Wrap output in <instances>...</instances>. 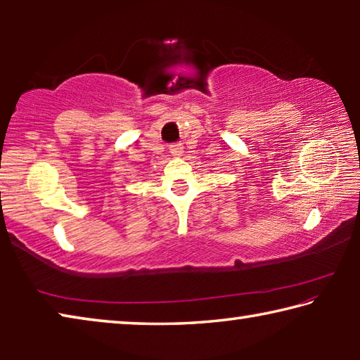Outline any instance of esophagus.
<instances>
[{
  "mask_svg": "<svg viewBox=\"0 0 360 360\" xmlns=\"http://www.w3.org/2000/svg\"><path fill=\"white\" fill-rule=\"evenodd\" d=\"M169 152H172L173 155H181L182 152H184V148H182L181 143H174L169 146Z\"/></svg>",
  "mask_w": 360,
  "mask_h": 360,
  "instance_id": "obj_1",
  "label": "esophagus"
}]
</instances>
